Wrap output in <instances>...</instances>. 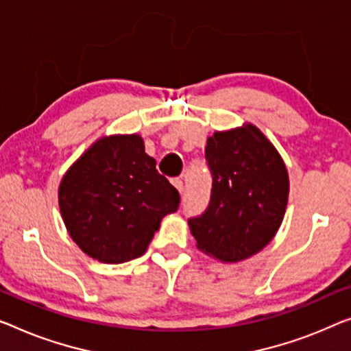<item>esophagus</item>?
<instances>
[{
    "label": "esophagus",
    "instance_id": "1",
    "mask_svg": "<svg viewBox=\"0 0 351 351\" xmlns=\"http://www.w3.org/2000/svg\"><path fill=\"white\" fill-rule=\"evenodd\" d=\"M171 182H173V186L178 189V192H180V193L184 192V184H182L181 180H178V178H176V180H173Z\"/></svg>",
    "mask_w": 351,
    "mask_h": 351
}]
</instances>
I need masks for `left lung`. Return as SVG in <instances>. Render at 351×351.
I'll list each match as a JSON object with an SVG mask.
<instances>
[{
  "label": "left lung",
  "mask_w": 351,
  "mask_h": 351,
  "mask_svg": "<svg viewBox=\"0 0 351 351\" xmlns=\"http://www.w3.org/2000/svg\"><path fill=\"white\" fill-rule=\"evenodd\" d=\"M213 175L206 211L189 219L197 247L222 263L258 254L276 237L289 202V171L257 125L217 130L208 137Z\"/></svg>",
  "instance_id": "1"
}]
</instances>
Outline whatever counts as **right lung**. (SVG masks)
<instances>
[{
    "label": "right lung",
    "instance_id": "right-lung-1",
    "mask_svg": "<svg viewBox=\"0 0 351 351\" xmlns=\"http://www.w3.org/2000/svg\"><path fill=\"white\" fill-rule=\"evenodd\" d=\"M62 222L91 258L118 265L143 255L180 193L156 170L138 134L106 135L69 167L58 187Z\"/></svg>",
    "mask_w": 351,
    "mask_h": 351
}]
</instances>
